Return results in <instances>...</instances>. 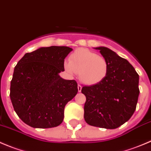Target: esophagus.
<instances>
[{"label": "esophagus", "mask_w": 151, "mask_h": 151, "mask_svg": "<svg viewBox=\"0 0 151 151\" xmlns=\"http://www.w3.org/2000/svg\"><path fill=\"white\" fill-rule=\"evenodd\" d=\"M77 88H78V91L80 92H81V90H82V86L80 85V84H78V86H77Z\"/></svg>", "instance_id": "esophagus-1"}]
</instances>
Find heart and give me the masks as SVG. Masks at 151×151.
Segmentation results:
<instances>
[{
	"label": "heart",
	"instance_id": "1",
	"mask_svg": "<svg viewBox=\"0 0 151 151\" xmlns=\"http://www.w3.org/2000/svg\"><path fill=\"white\" fill-rule=\"evenodd\" d=\"M64 68L70 74L79 73L80 80L86 85H96L106 77L108 63L101 55L87 49H78L64 62Z\"/></svg>",
	"mask_w": 151,
	"mask_h": 151
}]
</instances>
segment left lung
<instances>
[{
	"instance_id": "1",
	"label": "left lung",
	"mask_w": 151,
	"mask_h": 151,
	"mask_svg": "<svg viewBox=\"0 0 151 151\" xmlns=\"http://www.w3.org/2000/svg\"><path fill=\"white\" fill-rule=\"evenodd\" d=\"M95 49L108 61V71L101 83L82 88L86 98L84 119L90 126L114 129L128 121L135 112L139 76L128 61L109 48Z\"/></svg>"
}]
</instances>
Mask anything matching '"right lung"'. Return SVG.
Returning a JSON list of instances; mask_svg holds the SVG:
<instances>
[{
  "mask_svg": "<svg viewBox=\"0 0 151 151\" xmlns=\"http://www.w3.org/2000/svg\"><path fill=\"white\" fill-rule=\"evenodd\" d=\"M73 49L52 46L25 53L18 62L10 83V99L19 117L33 128L58 126L64 109L78 92L74 80L59 75Z\"/></svg>",
  "mask_w": 151,
  "mask_h": 151,
  "instance_id": "1",
  "label": "right lung"
}]
</instances>
